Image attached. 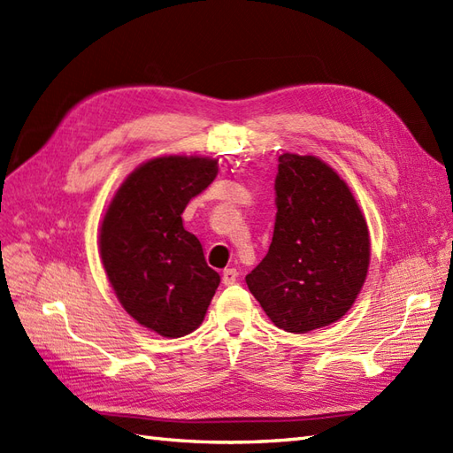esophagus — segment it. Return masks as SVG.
<instances>
[{
	"label": "esophagus",
	"mask_w": 453,
	"mask_h": 453,
	"mask_svg": "<svg viewBox=\"0 0 453 453\" xmlns=\"http://www.w3.org/2000/svg\"><path fill=\"white\" fill-rule=\"evenodd\" d=\"M237 277H239V272L235 268H227L222 273V280H224L226 285H234L237 281Z\"/></svg>",
	"instance_id": "34e87169"
}]
</instances>
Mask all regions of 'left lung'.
<instances>
[{"instance_id":"8db88e82","label":"left lung","mask_w":453,"mask_h":453,"mask_svg":"<svg viewBox=\"0 0 453 453\" xmlns=\"http://www.w3.org/2000/svg\"><path fill=\"white\" fill-rule=\"evenodd\" d=\"M268 254L245 281L268 318L288 333L341 319L369 268V231L348 185L326 162L280 157Z\"/></svg>"}]
</instances>
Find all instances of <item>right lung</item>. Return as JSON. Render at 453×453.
<instances>
[{
    "instance_id": "1",
    "label": "right lung",
    "mask_w": 453,
    "mask_h": 453,
    "mask_svg": "<svg viewBox=\"0 0 453 453\" xmlns=\"http://www.w3.org/2000/svg\"><path fill=\"white\" fill-rule=\"evenodd\" d=\"M216 176L211 158H153L126 178L103 218L101 260L114 293L127 314L162 337L199 327L219 285L181 219Z\"/></svg>"
}]
</instances>
